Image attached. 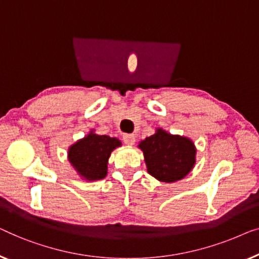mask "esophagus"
<instances>
[{
	"instance_id": "esophagus-1",
	"label": "esophagus",
	"mask_w": 259,
	"mask_h": 259,
	"mask_svg": "<svg viewBox=\"0 0 259 259\" xmlns=\"http://www.w3.org/2000/svg\"><path fill=\"white\" fill-rule=\"evenodd\" d=\"M123 142L128 145H133L135 144V142H136V138H135V135L133 134H125L124 136H123Z\"/></svg>"
}]
</instances>
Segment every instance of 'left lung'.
<instances>
[{
	"label": "left lung",
	"instance_id": "8db88e82",
	"mask_svg": "<svg viewBox=\"0 0 259 259\" xmlns=\"http://www.w3.org/2000/svg\"><path fill=\"white\" fill-rule=\"evenodd\" d=\"M148 172L161 182H176L187 176L195 164L194 143L187 137L175 136L158 129L140 143Z\"/></svg>",
	"mask_w": 259,
	"mask_h": 259
}]
</instances>
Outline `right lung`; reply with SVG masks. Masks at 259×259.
I'll use <instances>...</instances> for the list:
<instances>
[{"label": "right lung", "instance_id": "right-lung-1", "mask_svg": "<svg viewBox=\"0 0 259 259\" xmlns=\"http://www.w3.org/2000/svg\"><path fill=\"white\" fill-rule=\"evenodd\" d=\"M121 145L117 138L89 134L69 149V161L87 180H101L107 175L111 151Z\"/></svg>", "mask_w": 259, "mask_h": 259}]
</instances>
